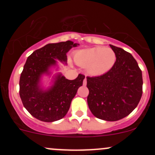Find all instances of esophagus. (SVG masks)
<instances>
[{
	"mask_svg": "<svg viewBox=\"0 0 155 155\" xmlns=\"http://www.w3.org/2000/svg\"><path fill=\"white\" fill-rule=\"evenodd\" d=\"M86 84H87V79H86V77H85V79H84V81H83V85H86Z\"/></svg>",
	"mask_w": 155,
	"mask_h": 155,
	"instance_id": "34e87169",
	"label": "esophagus"
}]
</instances>
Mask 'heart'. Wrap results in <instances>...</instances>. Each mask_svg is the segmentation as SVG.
<instances>
[{
	"mask_svg": "<svg viewBox=\"0 0 155 155\" xmlns=\"http://www.w3.org/2000/svg\"><path fill=\"white\" fill-rule=\"evenodd\" d=\"M74 59L78 65L87 68L91 74L99 76L112 68L116 60V55L110 48L95 47L77 51Z\"/></svg>",
	"mask_w": 155,
	"mask_h": 155,
	"instance_id": "b5f03b06",
	"label": "heart"
}]
</instances>
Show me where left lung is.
<instances>
[{
	"label": "left lung",
	"mask_w": 155,
	"mask_h": 155,
	"mask_svg": "<svg viewBox=\"0 0 155 155\" xmlns=\"http://www.w3.org/2000/svg\"><path fill=\"white\" fill-rule=\"evenodd\" d=\"M116 55L112 68L98 76H87V105L96 118L115 121L127 116L143 94V76L137 61L123 48L109 45Z\"/></svg>",
	"instance_id": "1"
}]
</instances>
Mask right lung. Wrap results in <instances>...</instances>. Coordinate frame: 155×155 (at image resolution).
Wrapping results in <instances>:
<instances>
[{
	"label": "right lung",
	"mask_w": 155,
	"mask_h": 155,
	"mask_svg": "<svg viewBox=\"0 0 155 155\" xmlns=\"http://www.w3.org/2000/svg\"><path fill=\"white\" fill-rule=\"evenodd\" d=\"M77 46L78 43L70 40L48 43L28 58L20 76L19 95L23 106L37 119L52 122L61 119L68 113L85 76L79 74L74 80H69L60 73L55 76L54 85L45 91L40 87V82L42 75L48 74L50 67L56 64L55 59L66 62L67 53Z\"/></svg>",
	"instance_id": "add662e5"
}]
</instances>
